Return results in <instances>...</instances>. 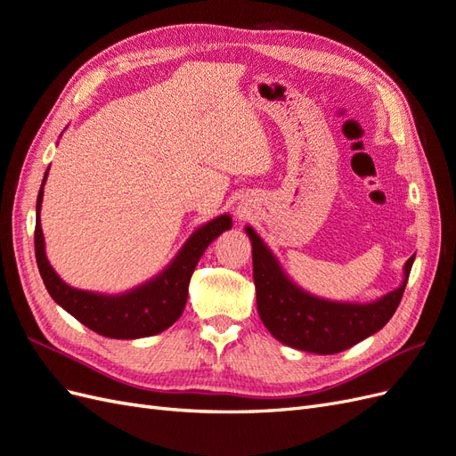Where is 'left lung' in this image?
I'll list each match as a JSON object with an SVG mask.
<instances>
[{
  "label": "left lung",
  "instance_id": "left-lung-1",
  "mask_svg": "<svg viewBox=\"0 0 456 456\" xmlns=\"http://www.w3.org/2000/svg\"><path fill=\"white\" fill-rule=\"evenodd\" d=\"M245 232L253 245V278L262 323L287 346L314 354L348 350L388 323L402 302L415 260V255L407 260L403 283L377 302L369 305L330 302L298 289L281 272L278 260L262 243L256 232L249 226Z\"/></svg>",
  "mask_w": 456,
  "mask_h": 456
}]
</instances>
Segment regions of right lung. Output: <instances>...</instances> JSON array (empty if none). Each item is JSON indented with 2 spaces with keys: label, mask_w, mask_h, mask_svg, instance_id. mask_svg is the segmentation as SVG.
<instances>
[{
  "label": "right lung",
  "mask_w": 456,
  "mask_h": 456,
  "mask_svg": "<svg viewBox=\"0 0 456 456\" xmlns=\"http://www.w3.org/2000/svg\"><path fill=\"white\" fill-rule=\"evenodd\" d=\"M47 173L49 171H45L44 184ZM44 184H41L37 194L34 230L36 262L41 280H44L45 289L57 305H61L68 314H72L77 322L94 330V333L108 338H142L158 335L171 327L181 317L186 306L188 283L207 245L218 238L224 230L232 228V218L228 215L216 216L211 223L201 226L186 241L183 251L176 255L167 270L126 295L106 297L99 293L79 291V289L66 285L54 273L45 256L44 233H41L39 224Z\"/></svg>",
  "instance_id": "add662e5"
}]
</instances>
